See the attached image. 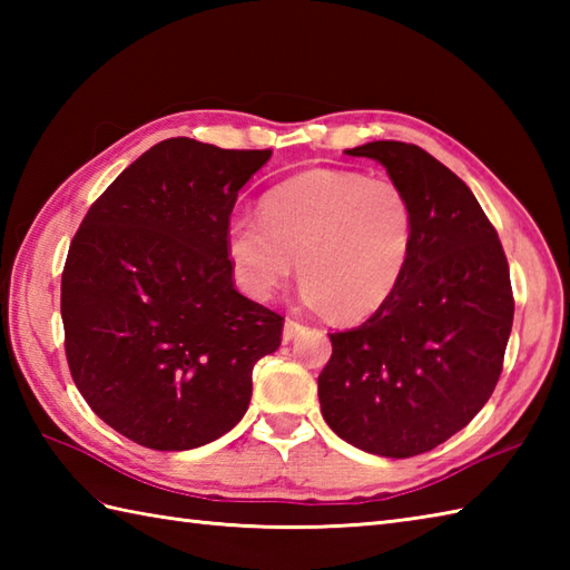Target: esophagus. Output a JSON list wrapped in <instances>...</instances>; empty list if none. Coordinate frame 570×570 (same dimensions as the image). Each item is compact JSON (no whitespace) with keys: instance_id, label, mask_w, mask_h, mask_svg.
Masks as SVG:
<instances>
[{"instance_id":"esophagus-1","label":"esophagus","mask_w":570,"mask_h":570,"mask_svg":"<svg viewBox=\"0 0 570 570\" xmlns=\"http://www.w3.org/2000/svg\"><path fill=\"white\" fill-rule=\"evenodd\" d=\"M304 331V323H298L294 318H286L284 321V341H294V337Z\"/></svg>"}]
</instances>
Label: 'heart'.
Masks as SVG:
<instances>
[{"instance_id":"b5f03b06","label":"heart","mask_w":570,"mask_h":570,"mask_svg":"<svg viewBox=\"0 0 570 570\" xmlns=\"http://www.w3.org/2000/svg\"><path fill=\"white\" fill-rule=\"evenodd\" d=\"M414 247V208L390 178L313 168L274 186L259 217L227 227L242 292L269 301L294 274L304 301L335 318L372 316L396 292Z\"/></svg>"}]
</instances>
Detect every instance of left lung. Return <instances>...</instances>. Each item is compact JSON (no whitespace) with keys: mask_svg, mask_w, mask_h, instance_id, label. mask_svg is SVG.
I'll return each instance as SVG.
<instances>
[{"mask_svg":"<svg viewBox=\"0 0 570 570\" xmlns=\"http://www.w3.org/2000/svg\"><path fill=\"white\" fill-rule=\"evenodd\" d=\"M414 208V247L394 296L353 331L331 333L321 411L343 441L411 458L465 429L502 374L514 296L498 229L472 190L429 151L370 141Z\"/></svg>","mask_w":570,"mask_h":570,"instance_id":"left-lung-1","label":"left lung"}]
</instances>
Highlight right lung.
<instances>
[{
    "label": "right lung",
    "mask_w": 570,
    "mask_h": 570,
    "mask_svg": "<svg viewBox=\"0 0 570 570\" xmlns=\"http://www.w3.org/2000/svg\"><path fill=\"white\" fill-rule=\"evenodd\" d=\"M272 149L159 141L90 205L60 278L68 367L107 426L190 451L245 416L284 318L242 296L227 257L239 188Z\"/></svg>",
    "instance_id": "add662e5"
}]
</instances>
